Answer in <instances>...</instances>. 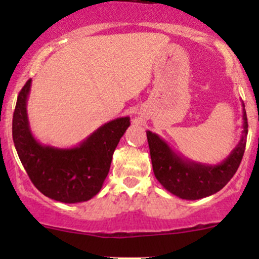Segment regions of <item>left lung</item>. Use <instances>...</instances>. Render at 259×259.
<instances>
[{"mask_svg": "<svg viewBox=\"0 0 259 259\" xmlns=\"http://www.w3.org/2000/svg\"><path fill=\"white\" fill-rule=\"evenodd\" d=\"M242 106L243 130L241 140L231 154L215 165L197 163L183 158L158 134L149 130L146 132L154 176L168 192L182 199H202L219 192L233 178L244 154L248 134L247 114L243 103Z\"/></svg>", "mask_w": 259, "mask_h": 259, "instance_id": "1", "label": "left lung"}]
</instances>
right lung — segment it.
I'll return each mask as SVG.
<instances>
[{
    "label": "right lung",
    "mask_w": 259,
    "mask_h": 259,
    "mask_svg": "<svg viewBox=\"0 0 259 259\" xmlns=\"http://www.w3.org/2000/svg\"><path fill=\"white\" fill-rule=\"evenodd\" d=\"M32 80L20 91L12 119V138L18 158L31 182L46 197L61 203L90 200L100 192L120 139L130 117H117L101 125L74 148L44 145L35 139L27 116Z\"/></svg>",
    "instance_id": "1"
}]
</instances>
